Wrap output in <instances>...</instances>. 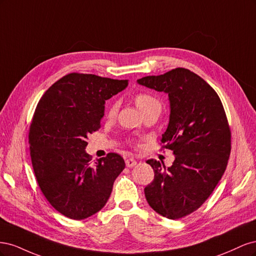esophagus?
Instances as JSON below:
<instances>
[{"mask_svg":"<svg viewBox=\"0 0 256 256\" xmlns=\"http://www.w3.org/2000/svg\"><path fill=\"white\" fill-rule=\"evenodd\" d=\"M136 164V159H134V158H128V159H126V166H127V168H132V166H134Z\"/></svg>","mask_w":256,"mask_h":256,"instance_id":"34e87169","label":"esophagus"}]
</instances>
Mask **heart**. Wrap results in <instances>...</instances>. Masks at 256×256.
Returning <instances> with one entry per match:
<instances>
[{
	"label": "heart",
	"instance_id": "1",
	"mask_svg": "<svg viewBox=\"0 0 256 256\" xmlns=\"http://www.w3.org/2000/svg\"><path fill=\"white\" fill-rule=\"evenodd\" d=\"M136 102L138 106L140 108V110L144 109L146 106H148L154 102H158V100L154 98V96L147 94V92H138V94L136 95ZM116 109H118V104H113L110 108L109 111H108V115L112 116L116 112Z\"/></svg>",
	"mask_w": 256,
	"mask_h": 256
}]
</instances>
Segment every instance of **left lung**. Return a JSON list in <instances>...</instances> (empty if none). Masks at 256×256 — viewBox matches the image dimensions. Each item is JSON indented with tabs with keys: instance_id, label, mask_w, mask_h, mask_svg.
Returning <instances> with one entry per match:
<instances>
[{
	"instance_id": "left-lung-1",
	"label": "left lung",
	"mask_w": 256,
	"mask_h": 256,
	"mask_svg": "<svg viewBox=\"0 0 256 256\" xmlns=\"http://www.w3.org/2000/svg\"><path fill=\"white\" fill-rule=\"evenodd\" d=\"M138 83L168 94L171 114L161 148L172 150V166L154 159V180L144 192L147 203L168 219H180L202 206L226 171L230 129L216 90L196 74L175 68Z\"/></svg>"
}]
</instances>
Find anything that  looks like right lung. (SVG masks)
Masks as SVG:
<instances>
[{
	"label": "right lung",
	"mask_w": 256,
	"mask_h": 256,
	"mask_svg": "<svg viewBox=\"0 0 256 256\" xmlns=\"http://www.w3.org/2000/svg\"><path fill=\"white\" fill-rule=\"evenodd\" d=\"M127 85L128 80L72 72L52 84L37 104L28 131L36 180L48 202L69 219L98 212L125 168L118 154L92 164L84 150L88 136L102 127L106 100Z\"/></svg>",
	"instance_id": "1"
}]
</instances>
